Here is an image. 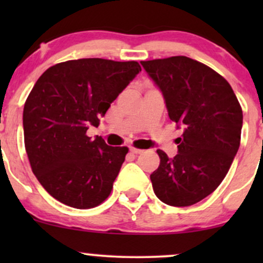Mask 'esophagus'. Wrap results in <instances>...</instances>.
<instances>
[{"label":"esophagus","mask_w":263,"mask_h":263,"mask_svg":"<svg viewBox=\"0 0 263 263\" xmlns=\"http://www.w3.org/2000/svg\"><path fill=\"white\" fill-rule=\"evenodd\" d=\"M129 151H131V153H134V155H141V153L143 152V149L135 148V147H131V148H129Z\"/></svg>","instance_id":"obj_1"}]
</instances>
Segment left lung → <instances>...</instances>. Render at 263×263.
Here are the masks:
<instances>
[{"mask_svg":"<svg viewBox=\"0 0 263 263\" xmlns=\"http://www.w3.org/2000/svg\"><path fill=\"white\" fill-rule=\"evenodd\" d=\"M161 90L168 116L183 129L178 155L157 151L161 163L151 174L155 194L172 206L203 200L222 182L238 147L242 110L221 75L188 57L141 62Z\"/></svg>","mask_w":263,"mask_h":263,"instance_id":"1","label":"left lung"}]
</instances>
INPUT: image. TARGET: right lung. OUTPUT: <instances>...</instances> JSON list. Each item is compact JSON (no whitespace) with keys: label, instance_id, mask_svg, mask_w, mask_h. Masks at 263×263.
Listing matches in <instances>:
<instances>
[{"label":"right lung","instance_id":"1","mask_svg":"<svg viewBox=\"0 0 263 263\" xmlns=\"http://www.w3.org/2000/svg\"><path fill=\"white\" fill-rule=\"evenodd\" d=\"M140 71L137 62L68 60L33 86L23 108L26 152L39 183L60 203L90 209L110 195L128 148L86 131Z\"/></svg>","mask_w":263,"mask_h":263}]
</instances>
